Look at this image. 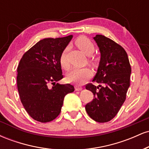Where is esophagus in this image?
Masks as SVG:
<instances>
[{"label": "esophagus", "instance_id": "1", "mask_svg": "<svg viewBox=\"0 0 149 149\" xmlns=\"http://www.w3.org/2000/svg\"><path fill=\"white\" fill-rule=\"evenodd\" d=\"M75 90H76V91H80V90H83V88L78 86V85H76V86H75Z\"/></svg>", "mask_w": 149, "mask_h": 149}]
</instances>
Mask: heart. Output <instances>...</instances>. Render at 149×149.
<instances>
[{"mask_svg":"<svg viewBox=\"0 0 149 149\" xmlns=\"http://www.w3.org/2000/svg\"><path fill=\"white\" fill-rule=\"evenodd\" d=\"M77 47L83 51L86 55L91 56L95 52V45L90 39L85 36H80L75 42ZM68 48H65L61 52L59 61L63 68L69 69V64L66 59V52ZM92 76V72L87 68H75L67 74V79L69 82L76 83L77 84H83L85 83Z\"/></svg>","mask_w":149,"mask_h":149,"instance_id":"obj_1","label":"heart"}]
</instances>
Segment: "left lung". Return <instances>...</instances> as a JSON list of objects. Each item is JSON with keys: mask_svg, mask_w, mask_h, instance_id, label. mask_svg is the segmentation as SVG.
Masks as SVG:
<instances>
[{"mask_svg": "<svg viewBox=\"0 0 149 149\" xmlns=\"http://www.w3.org/2000/svg\"><path fill=\"white\" fill-rule=\"evenodd\" d=\"M100 48L101 58L96 75L85 86L94 99L85 105V110L94 120L107 123L119 111L126 99L130 87L131 66L127 52L122 46L102 35L93 38Z\"/></svg>", "mask_w": 149, "mask_h": 149, "instance_id": "8db88e82", "label": "left lung"}]
</instances>
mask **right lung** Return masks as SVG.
I'll list each match as a JSON object with an SVG mask.
<instances>
[{
	"label": "right lung",
	"instance_id": "add662e5",
	"mask_svg": "<svg viewBox=\"0 0 149 149\" xmlns=\"http://www.w3.org/2000/svg\"><path fill=\"white\" fill-rule=\"evenodd\" d=\"M73 36L45 38L24 53L17 68V83L22 104L32 118L50 122L59 115L64 97L74 91L63 78L59 58Z\"/></svg>",
	"mask_w": 149,
	"mask_h": 149
}]
</instances>
